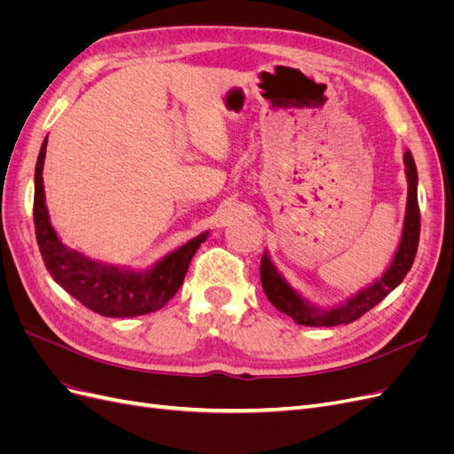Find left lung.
I'll use <instances>...</instances> for the list:
<instances>
[{
  "label": "left lung",
  "mask_w": 454,
  "mask_h": 454,
  "mask_svg": "<svg viewBox=\"0 0 454 454\" xmlns=\"http://www.w3.org/2000/svg\"><path fill=\"white\" fill-rule=\"evenodd\" d=\"M405 164V177H407V204H405V219L402 229V239L397 244V250L390 265L380 274V278H375L371 284L364 286L362 290L352 294L347 301H342L333 307H322L310 303L309 299L301 295L295 287L284 278V274L272 263L269 252H263L261 257V286H263L265 295L270 303L280 312L292 316L295 324L310 325V327H332L340 324H350L358 320L369 309L379 305L392 290H395L405 278L411 265H413L417 248H419V235H420V212H419V174L415 167V159L407 149L403 153Z\"/></svg>",
  "instance_id": "8db88e82"
}]
</instances>
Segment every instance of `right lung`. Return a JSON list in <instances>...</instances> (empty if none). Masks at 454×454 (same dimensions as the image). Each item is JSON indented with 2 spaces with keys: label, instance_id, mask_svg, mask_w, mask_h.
<instances>
[{
  "label": "right lung",
  "instance_id": "right-lung-1",
  "mask_svg": "<svg viewBox=\"0 0 454 454\" xmlns=\"http://www.w3.org/2000/svg\"><path fill=\"white\" fill-rule=\"evenodd\" d=\"M45 153L47 138L41 144L35 162L34 223L41 257L54 282L62 286L79 303L107 318H132V316L162 309L180 290L191 259L210 232H200L199 237L160 257L155 265L145 270L102 263V261H94L77 250L67 248L51 225L45 204Z\"/></svg>",
  "mask_w": 454,
  "mask_h": 454
}]
</instances>
